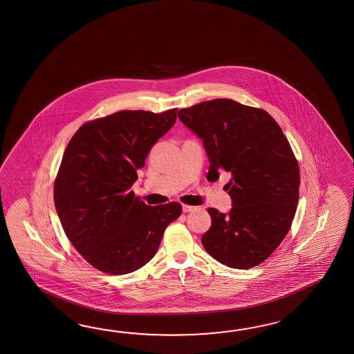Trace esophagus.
<instances>
[{
	"instance_id": "34e87169",
	"label": "esophagus",
	"mask_w": 354,
	"mask_h": 354,
	"mask_svg": "<svg viewBox=\"0 0 354 354\" xmlns=\"http://www.w3.org/2000/svg\"><path fill=\"white\" fill-rule=\"evenodd\" d=\"M195 209H196V206L186 205V204H183V205H182V210H183V213H189V212H192V210H195Z\"/></svg>"
}]
</instances>
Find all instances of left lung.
Returning <instances> with one entry per match:
<instances>
[{"label": "left lung", "instance_id": "8db88e82", "mask_svg": "<svg viewBox=\"0 0 354 354\" xmlns=\"http://www.w3.org/2000/svg\"><path fill=\"white\" fill-rule=\"evenodd\" d=\"M183 124L203 139L210 169L232 174L225 186L230 214L209 207L212 227L201 242L223 265L250 269L265 261L287 236L299 198V167L278 122L261 108L213 99L183 108Z\"/></svg>", "mask_w": 354, "mask_h": 354}]
</instances>
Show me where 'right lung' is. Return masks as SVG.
<instances>
[{"mask_svg":"<svg viewBox=\"0 0 354 354\" xmlns=\"http://www.w3.org/2000/svg\"><path fill=\"white\" fill-rule=\"evenodd\" d=\"M176 118L177 108L120 111L85 122L67 144L55 205L67 239L99 272L122 275L142 268L181 215L180 203L147 205L130 191L149 150Z\"/></svg>","mask_w":354,"mask_h":354,"instance_id":"1","label":"right lung"}]
</instances>
